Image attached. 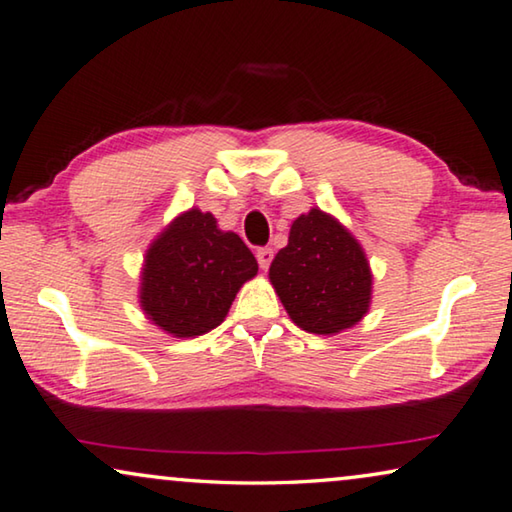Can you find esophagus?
<instances>
[{
    "instance_id": "1",
    "label": "esophagus",
    "mask_w": 512,
    "mask_h": 512,
    "mask_svg": "<svg viewBox=\"0 0 512 512\" xmlns=\"http://www.w3.org/2000/svg\"><path fill=\"white\" fill-rule=\"evenodd\" d=\"M256 258H258V265H261V270H267L274 258V251L270 247H261L256 251Z\"/></svg>"
}]
</instances>
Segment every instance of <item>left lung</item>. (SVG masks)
Listing matches in <instances>:
<instances>
[{
    "instance_id": "left-lung-1",
    "label": "left lung",
    "mask_w": 512,
    "mask_h": 512,
    "mask_svg": "<svg viewBox=\"0 0 512 512\" xmlns=\"http://www.w3.org/2000/svg\"><path fill=\"white\" fill-rule=\"evenodd\" d=\"M270 281L297 327L336 334L366 316L373 274L359 242L313 208L290 226L288 245L270 265Z\"/></svg>"
}]
</instances>
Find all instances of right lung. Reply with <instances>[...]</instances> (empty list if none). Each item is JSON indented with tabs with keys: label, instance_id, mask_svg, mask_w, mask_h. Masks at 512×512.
<instances>
[{
	"label": "right lung",
	"instance_id": "obj_1",
	"mask_svg": "<svg viewBox=\"0 0 512 512\" xmlns=\"http://www.w3.org/2000/svg\"><path fill=\"white\" fill-rule=\"evenodd\" d=\"M258 263L240 235L219 231L210 212L176 217L146 254L141 309L178 338L201 336L226 318L240 286Z\"/></svg>",
	"mask_w": 512,
	"mask_h": 512
}]
</instances>
